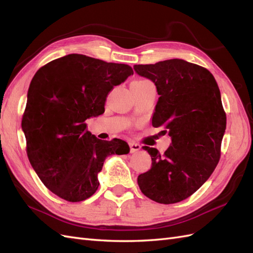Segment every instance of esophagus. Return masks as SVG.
I'll return each instance as SVG.
<instances>
[{"label": "esophagus", "instance_id": "1", "mask_svg": "<svg viewBox=\"0 0 253 253\" xmlns=\"http://www.w3.org/2000/svg\"><path fill=\"white\" fill-rule=\"evenodd\" d=\"M129 149H131V153H136L141 149V145L135 142H129Z\"/></svg>", "mask_w": 253, "mask_h": 253}]
</instances>
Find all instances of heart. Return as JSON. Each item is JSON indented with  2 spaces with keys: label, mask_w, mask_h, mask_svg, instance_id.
Wrapping results in <instances>:
<instances>
[{
  "label": "heart",
  "mask_w": 253,
  "mask_h": 253,
  "mask_svg": "<svg viewBox=\"0 0 253 253\" xmlns=\"http://www.w3.org/2000/svg\"><path fill=\"white\" fill-rule=\"evenodd\" d=\"M148 80H136V81H134V82H147Z\"/></svg>",
  "instance_id": "heart-1"
}]
</instances>
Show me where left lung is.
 I'll return each instance as SVG.
<instances>
[{"label":"left lung","mask_w":253,"mask_h":253,"mask_svg":"<svg viewBox=\"0 0 253 253\" xmlns=\"http://www.w3.org/2000/svg\"><path fill=\"white\" fill-rule=\"evenodd\" d=\"M155 84L159 95L152 126H164L171 144L165 154L143 147L151 169L137 178L141 192L159 204L186 200L207 181L218 164L226 114L213 75L181 59L134 65Z\"/></svg>","instance_id":"8db88e82"}]
</instances>
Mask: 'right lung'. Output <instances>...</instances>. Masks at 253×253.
<instances>
[{
    "instance_id": "right-lung-1",
    "label": "right lung",
    "mask_w": 253,
    "mask_h": 253,
    "mask_svg": "<svg viewBox=\"0 0 253 253\" xmlns=\"http://www.w3.org/2000/svg\"><path fill=\"white\" fill-rule=\"evenodd\" d=\"M134 72L131 66L78 53L52 60L30 82L22 119L27 155L41 181L68 202H81L98 187L105 158L129 152L115 138L98 139L85 121L104 113L114 86Z\"/></svg>"
}]
</instances>
